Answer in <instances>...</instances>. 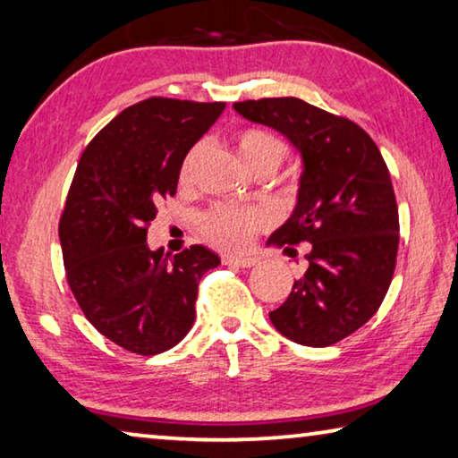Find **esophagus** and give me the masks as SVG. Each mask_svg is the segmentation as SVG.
I'll list each match as a JSON object with an SVG mask.
<instances>
[{"label": "esophagus", "mask_w": 458, "mask_h": 458, "mask_svg": "<svg viewBox=\"0 0 458 458\" xmlns=\"http://www.w3.org/2000/svg\"><path fill=\"white\" fill-rule=\"evenodd\" d=\"M224 263L226 265H234V267H242L249 269L252 265L259 263L257 257H249V255H241V257H224Z\"/></svg>", "instance_id": "1"}]
</instances>
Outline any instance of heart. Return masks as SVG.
<instances>
[{
    "label": "heart",
    "mask_w": 458,
    "mask_h": 458,
    "mask_svg": "<svg viewBox=\"0 0 458 458\" xmlns=\"http://www.w3.org/2000/svg\"><path fill=\"white\" fill-rule=\"evenodd\" d=\"M236 149L241 160L244 162L250 173L261 166H279L284 160L285 148L276 135L263 129H244L236 135ZM201 148L195 146L185 156L181 164V179L187 181L193 173L197 160H199ZM267 224V214L257 208H232V206H217L203 216L201 232L209 242L217 247L238 250L247 247L249 241L257 230H261Z\"/></svg>",
    "instance_id": "1"
}]
</instances>
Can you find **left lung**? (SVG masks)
<instances>
[{
    "label": "left lung",
    "instance_id": "left-lung-1",
    "mask_svg": "<svg viewBox=\"0 0 458 458\" xmlns=\"http://www.w3.org/2000/svg\"><path fill=\"white\" fill-rule=\"evenodd\" d=\"M232 106L282 133L302 162L294 211L267 244L310 242L309 269L271 323L300 345L337 344L374 317L397 263L399 211L380 149L356 123L294 97Z\"/></svg>",
    "mask_w": 458,
    "mask_h": 458
}]
</instances>
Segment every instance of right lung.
<instances>
[{
    "label": "right lung",
    "mask_w": 458,
    "mask_h": 458,
    "mask_svg": "<svg viewBox=\"0 0 458 458\" xmlns=\"http://www.w3.org/2000/svg\"><path fill=\"white\" fill-rule=\"evenodd\" d=\"M226 102L148 98L125 108L81 154L59 222L67 284L94 329L123 350L156 356L195 320L197 285L220 257L148 247L156 206L173 197L189 149Z\"/></svg>",
    "instance_id": "obj_1"
}]
</instances>
